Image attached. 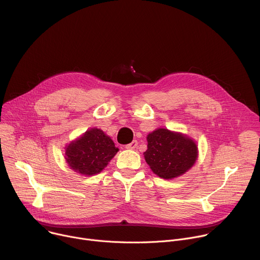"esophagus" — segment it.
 <instances>
[{
  "label": "esophagus",
  "mask_w": 260,
  "mask_h": 260,
  "mask_svg": "<svg viewBox=\"0 0 260 260\" xmlns=\"http://www.w3.org/2000/svg\"><path fill=\"white\" fill-rule=\"evenodd\" d=\"M137 146H138V142L137 141H133L132 143L125 145V148H126V149H135Z\"/></svg>",
  "instance_id": "esophagus-1"
}]
</instances>
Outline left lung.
Returning <instances> with one entry per match:
<instances>
[{
	"label": "left lung",
	"instance_id": "left-lung-1",
	"mask_svg": "<svg viewBox=\"0 0 260 260\" xmlns=\"http://www.w3.org/2000/svg\"><path fill=\"white\" fill-rule=\"evenodd\" d=\"M146 162L158 177L173 179L187 172L198 157L197 144L188 137L157 128L147 136Z\"/></svg>",
	"mask_w": 260,
	"mask_h": 260
}]
</instances>
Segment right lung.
I'll return each mask as SVG.
<instances>
[{"instance_id": "1", "label": "right lung", "mask_w": 260, "mask_h": 260, "mask_svg": "<svg viewBox=\"0 0 260 260\" xmlns=\"http://www.w3.org/2000/svg\"><path fill=\"white\" fill-rule=\"evenodd\" d=\"M117 151L118 148L110 137L102 129L91 128L67 147L66 159L72 170L91 176L107 167Z\"/></svg>"}]
</instances>
